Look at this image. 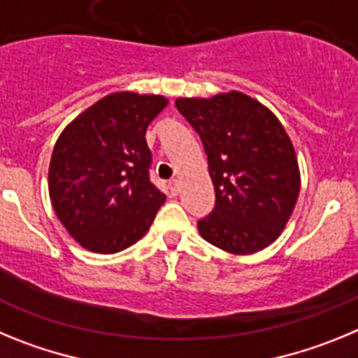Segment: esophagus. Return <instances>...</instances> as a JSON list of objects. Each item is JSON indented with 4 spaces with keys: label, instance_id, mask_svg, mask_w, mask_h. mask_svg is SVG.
<instances>
[{
    "label": "esophagus",
    "instance_id": "34e87169",
    "mask_svg": "<svg viewBox=\"0 0 358 358\" xmlns=\"http://www.w3.org/2000/svg\"><path fill=\"white\" fill-rule=\"evenodd\" d=\"M169 188H170V194L177 195L179 194V181H176V179H173V181H170Z\"/></svg>",
    "mask_w": 358,
    "mask_h": 358
}]
</instances>
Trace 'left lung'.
I'll return each instance as SVG.
<instances>
[{
	"instance_id": "obj_1",
	"label": "left lung",
	"mask_w": 358,
	"mask_h": 358,
	"mask_svg": "<svg viewBox=\"0 0 358 358\" xmlns=\"http://www.w3.org/2000/svg\"><path fill=\"white\" fill-rule=\"evenodd\" d=\"M201 136L215 186V208L199 220L206 242L231 255H252L283 233L296 208L301 173L280 120L240 91L177 98Z\"/></svg>"
}]
</instances>
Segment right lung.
Instances as JSON below:
<instances>
[{"label":"right lung","instance_id":"right-lung-1","mask_svg":"<svg viewBox=\"0 0 358 358\" xmlns=\"http://www.w3.org/2000/svg\"><path fill=\"white\" fill-rule=\"evenodd\" d=\"M169 106L161 94L118 91L68 123L52 152L50 201L82 248L113 255L131 248L164 202L148 179L145 132Z\"/></svg>","mask_w":358,"mask_h":358}]
</instances>
